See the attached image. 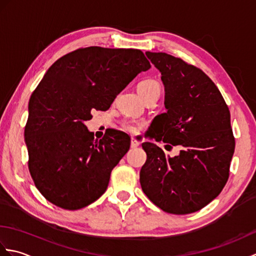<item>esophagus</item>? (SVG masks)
<instances>
[{
	"label": "esophagus",
	"mask_w": 256,
	"mask_h": 256,
	"mask_svg": "<svg viewBox=\"0 0 256 256\" xmlns=\"http://www.w3.org/2000/svg\"><path fill=\"white\" fill-rule=\"evenodd\" d=\"M138 146H140V143L138 142V140L135 138H131V148H138Z\"/></svg>",
	"instance_id": "1"
}]
</instances>
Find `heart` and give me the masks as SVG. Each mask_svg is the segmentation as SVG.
I'll return each mask as SVG.
<instances>
[{
  "instance_id": "heart-1",
  "label": "heart",
  "mask_w": 256,
  "mask_h": 256,
  "mask_svg": "<svg viewBox=\"0 0 256 256\" xmlns=\"http://www.w3.org/2000/svg\"><path fill=\"white\" fill-rule=\"evenodd\" d=\"M138 91L140 96L143 98V99H148V96L155 94H160V86L154 79H145L138 84ZM140 124L134 123V122H125L124 123V128L125 130H128V132H136L140 128Z\"/></svg>"
}]
</instances>
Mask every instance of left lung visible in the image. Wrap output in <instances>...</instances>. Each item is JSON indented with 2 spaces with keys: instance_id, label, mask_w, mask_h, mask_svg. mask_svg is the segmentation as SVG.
<instances>
[{
  "instance_id": "1",
  "label": "left lung",
  "mask_w": 256,
  "mask_h": 256,
  "mask_svg": "<svg viewBox=\"0 0 256 256\" xmlns=\"http://www.w3.org/2000/svg\"><path fill=\"white\" fill-rule=\"evenodd\" d=\"M146 56L162 74L167 110L152 122L150 138L182 150L170 157L156 144L143 143L148 160L140 186L165 212L192 214L218 197L229 178L236 148L229 108L201 69L166 52Z\"/></svg>"
}]
</instances>
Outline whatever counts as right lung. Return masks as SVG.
Here are the masks:
<instances>
[{
	"label": "right lung",
	"mask_w": 256,
	"mask_h": 256,
	"mask_svg": "<svg viewBox=\"0 0 256 256\" xmlns=\"http://www.w3.org/2000/svg\"><path fill=\"white\" fill-rule=\"evenodd\" d=\"M150 68L140 50L92 46L67 54L47 70L30 99L24 135L30 176L48 201L77 210L104 194L131 140L120 131L94 140L84 122L94 108L108 110Z\"/></svg>",
	"instance_id": "add662e5"
}]
</instances>
